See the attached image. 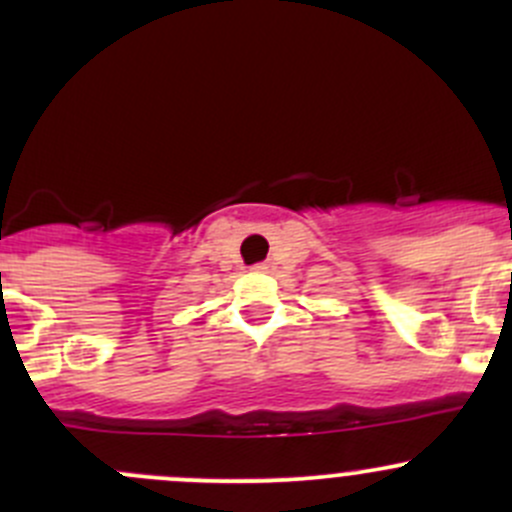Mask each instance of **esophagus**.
<instances>
[{
    "instance_id": "esophagus-1",
    "label": "esophagus",
    "mask_w": 512,
    "mask_h": 512,
    "mask_svg": "<svg viewBox=\"0 0 512 512\" xmlns=\"http://www.w3.org/2000/svg\"><path fill=\"white\" fill-rule=\"evenodd\" d=\"M270 267H272L270 262H260V265H255V270L257 272H270Z\"/></svg>"
}]
</instances>
